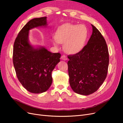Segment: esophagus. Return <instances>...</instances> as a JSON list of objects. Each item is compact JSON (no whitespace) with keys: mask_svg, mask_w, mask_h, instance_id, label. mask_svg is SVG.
<instances>
[{"mask_svg":"<svg viewBox=\"0 0 123 123\" xmlns=\"http://www.w3.org/2000/svg\"><path fill=\"white\" fill-rule=\"evenodd\" d=\"M61 59L63 60H64V61H66V60H67L68 58L65 55H63L61 56Z\"/></svg>","mask_w":123,"mask_h":123,"instance_id":"obj_1","label":"esophagus"}]
</instances>
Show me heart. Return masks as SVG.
I'll return each instance as SVG.
<instances>
[{"label":"heart","mask_w":123,"mask_h":123,"mask_svg":"<svg viewBox=\"0 0 123 123\" xmlns=\"http://www.w3.org/2000/svg\"><path fill=\"white\" fill-rule=\"evenodd\" d=\"M88 31L84 25L67 24L56 31L53 43L55 46L64 43V49L67 53L76 54L85 46Z\"/></svg>","instance_id":"obj_1"}]
</instances>
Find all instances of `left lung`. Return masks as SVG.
I'll return each instance as SVG.
<instances>
[{"mask_svg": "<svg viewBox=\"0 0 123 123\" xmlns=\"http://www.w3.org/2000/svg\"><path fill=\"white\" fill-rule=\"evenodd\" d=\"M93 32L86 45L79 52L69 55V83L75 93L89 95L105 81L109 63L107 45L100 32L91 24Z\"/></svg>", "mask_w": 123, "mask_h": 123, "instance_id": "8db88e82", "label": "left lung"}]
</instances>
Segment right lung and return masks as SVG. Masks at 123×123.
<instances>
[{"label": "right lung", "instance_id": "right-lung-1", "mask_svg": "<svg viewBox=\"0 0 123 123\" xmlns=\"http://www.w3.org/2000/svg\"><path fill=\"white\" fill-rule=\"evenodd\" d=\"M47 26L46 17L31 19L19 32L14 43L13 63L17 78L32 93L48 90L52 83V72L60 62V53H51L42 46L35 48L29 42L30 30Z\"/></svg>", "mask_w": 123, "mask_h": 123}]
</instances>
